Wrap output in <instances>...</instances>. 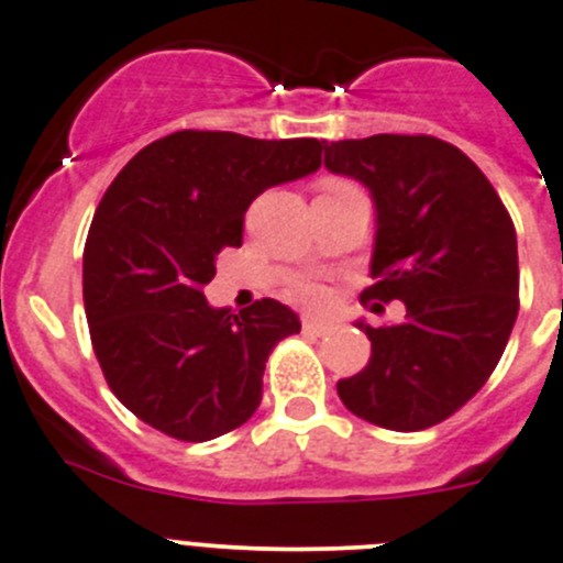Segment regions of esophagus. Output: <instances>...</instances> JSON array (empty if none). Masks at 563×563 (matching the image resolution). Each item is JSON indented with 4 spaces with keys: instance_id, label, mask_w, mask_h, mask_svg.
<instances>
[{
    "instance_id": "1",
    "label": "esophagus",
    "mask_w": 563,
    "mask_h": 563,
    "mask_svg": "<svg viewBox=\"0 0 563 563\" xmlns=\"http://www.w3.org/2000/svg\"><path fill=\"white\" fill-rule=\"evenodd\" d=\"M302 330H306L308 335H328L330 330H333V324L322 322V319H306V322H302Z\"/></svg>"
}]
</instances>
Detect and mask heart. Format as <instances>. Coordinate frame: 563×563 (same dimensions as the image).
<instances>
[{
    "mask_svg": "<svg viewBox=\"0 0 563 563\" xmlns=\"http://www.w3.org/2000/svg\"><path fill=\"white\" fill-rule=\"evenodd\" d=\"M328 186H339V183H328ZM294 297L308 302V306H317V302L324 299V288L317 286V283H299V286L294 288Z\"/></svg>",
    "mask_w": 563,
    "mask_h": 563,
    "instance_id": "obj_1",
    "label": "heart"
}]
</instances>
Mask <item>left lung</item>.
Listing matches in <instances>:
<instances>
[{
  "instance_id": "1",
  "label": "left lung",
  "mask_w": 563,
  "mask_h": 563,
  "mask_svg": "<svg viewBox=\"0 0 563 563\" xmlns=\"http://www.w3.org/2000/svg\"><path fill=\"white\" fill-rule=\"evenodd\" d=\"M324 166L375 199L372 283L361 299L406 302L400 324H358L369 364L339 397L377 428L424 430L453 417L495 372L519 311L517 233L495 186L433 135L324 144Z\"/></svg>"
}]
</instances>
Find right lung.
<instances>
[{
	"label": "right lung",
	"instance_id": "1",
	"mask_svg": "<svg viewBox=\"0 0 563 563\" xmlns=\"http://www.w3.org/2000/svg\"><path fill=\"white\" fill-rule=\"evenodd\" d=\"M324 141L180 130L152 141L104 191L82 252L88 330L110 391L180 441L244 424L264 397L266 358L299 333L277 299L210 308L217 257L241 246L257 194L313 175Z\"/></svg>",
	"mask_w": 563,
	"mask_h": 563
}]
</instances>
